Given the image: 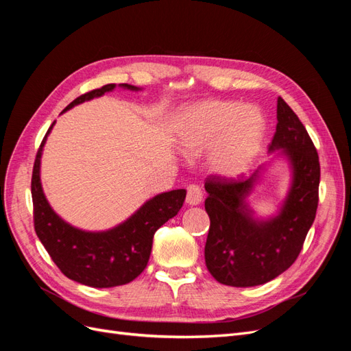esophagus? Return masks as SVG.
<instances>
[{"instance_id": "1", "label": "esophagus", "mask_w": 351, "mask_h": 351, "mask_svg": "<svg viewBox=\"0 0 351 351\" xmlns=\"http://www.w3.org/2000/svg\"><path fill=\"white\" fill-rule=\"evenodd\" d=\"M202 199H204V193H202V190L199 186L196 184H190L187 187V196H186V204L190 206H196L199 205Z\"/></svg>"}]
</instances>
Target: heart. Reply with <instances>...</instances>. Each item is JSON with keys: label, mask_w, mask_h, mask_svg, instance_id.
<instances>
[{"label": "heart", "mask_w": 351, "mask_h": 351, "mask_svg": "<svg viewBox=\"0 0 351 351\" xmlns=\"http://www.w3.org/2000/svg\"><path fill=\"white\" fill-rule=\"evenodd\" d=\"M265 134L263 114L234 101L209 99L187 105L178 112L176 123L178 151L193 158L208 149L206 168L219 178H236L247 171Z\"/></svg>", "instance_id": "heart-1"}]
</instances>
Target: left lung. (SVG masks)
Instances as JSON below:
<instances>
[{
  "instance_id": "left-lung-1",
  "label": "left lung",
  "mask_w": 351,
  "mask_h": 351,
  "mask_svg": "<svg viewBox=\"0 0 351 351\" xmlns=\"http://www.w3.org/2000/svg\"><path fill=\"white\" fill-rule=\"evenodd\" d=\"M277 132L268 152H277L290 169V186L278 210L259 217L249 196L265 165L249 178L209 177L205 209L210 227L205 244L206 268L218 282L254 287L277 278L299 256L317 208L321 167L313 142L299 117L277 101Z\"/></svg>"
}]
</instances>
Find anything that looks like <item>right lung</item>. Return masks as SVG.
Segmentation results:
<instances>
[{
	"mask_svg": "<svg viewBox=\"0 0 351 351\" xmlns=\"http://www.w3.org/2000/svg\"><path fill=\"white\" fill-rule=\"evenodd\" d=\"M117 86L132 92L142 90V88L127 83L105 84L101 89H95L74 99L61 114L79 104L101 98ZM54 125L56 121L51 124L40 143L32 174L36 234L51 259L67 278L95 289H110L130 282L146 268L155 231L182 209L186 190H169L147 199L129 218L108 230L89 231L74 227L52 209L40 182V158Z\"/></svg>",
	"mask_w": 351,
	"mask_h": 351,
	"instance_id": "1",
	"label": "right lung"
}]
</instances>
